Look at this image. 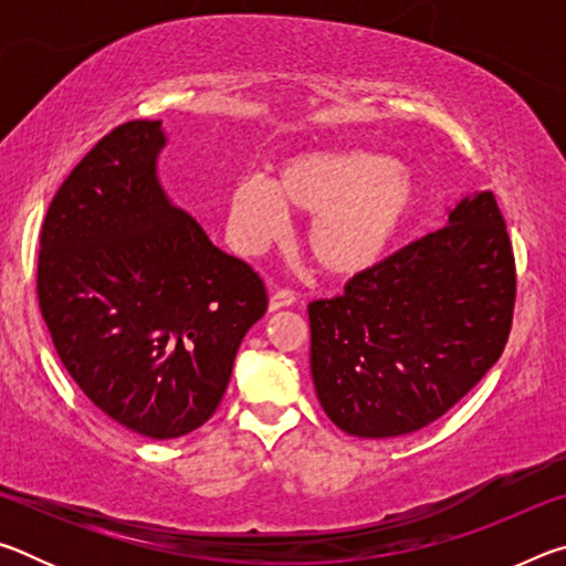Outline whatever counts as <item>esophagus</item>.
<instances>
[{
	"instance_id": "obj_1",
	"label": "esophagus",
	"mask_w": 566,
	"mask_h": 566,
	"mask_svg": "<svg viewBox=\"0 0 566 566\" xmlns=\"http://www.w3.org/2000/svg\"><path fill=\"white\" fill-rule=\"evenodd\" d=\"M292 304H296V294L292 290H276L270 296V310L272 312L284 310V306H292Z\"/></svg>"
}]
</instances>
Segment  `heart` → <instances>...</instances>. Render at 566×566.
<instances>
[{
  "mask_svg": "<svg viewBox=\"0 0 566 566\" xmlns=\"http://www.w3.org/2000/svg\"><path fill=\"white\" fill-rule=\"evenodd\" d=\"M417 181L371 149H319L284 161L276 181L247 177L229 195V232L244 252L282 239L290 209L312 217L306 249L332 276H352L389 252L417 207Z\"/></svg>",
  "mask_w": 566,
  "mask_h": 566,
  "instance_id": "b5f03b06",
  "label": "heart"
}]
</instances>
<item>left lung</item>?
<instances>
[{
    "mask_svg": "<svg viewBox=\"0 0 566 566\" xmlns=\"http://www.w3.org/2000/svg\"><path fill=\"white\" fill-rule=\"evenodd\" d=\"M516 270L492 191L447 227L310 302L312 379L327 417L354 437L411 434L447 415L510 339Z\"/></svg>",
    "mask_w": 566,
    "mask_h": 566,
    "instance_id": "8db88e82",
    "label": "left lung"
}]
</instances>
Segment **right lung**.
Segmentation results:
<instances>
[{
    "label": "right lung",
    "instance_id": "obj_1",
    "mask_svg": "<svg viewBox=\"0 0 566 566\" xmlns=\"http://www.w3.org/2000/svg\"><path fill=\"white\" fill-rule=\"evenodd\" d=\"M161 122L119 124L46 209L36 300L64 369L104 415L175 439L214 415L262 276L209 242L157 179Z\"/></svg>",
    "mask_w": 566,
    "mask_h": 566
}]
</instances>
